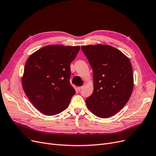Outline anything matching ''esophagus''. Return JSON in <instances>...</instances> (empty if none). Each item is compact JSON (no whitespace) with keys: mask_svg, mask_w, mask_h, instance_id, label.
I'll use <instances>...</instances> for the list:
<instances>
[{"mask_svg":"<svg viewBox=\"0 0 156 156\" xmlns=\"http://www.w3.org/2000/svg\"><path fill=\"white\" fill-rule=\"evenodd\" d=\"M83 88V86H80V87H78V88H77V90H79V91H80V90H81Z\"/></svg>","mask_w":156,"mask_h":156,"instance_id":"obj_1","label":"esophagus"}]
</instances>
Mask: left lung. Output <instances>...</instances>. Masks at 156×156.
I'll return each instance as SVG.
<instances>
[{
	"instance_id": "8db88e82",
	"label": "left lung",
	"mask_w": 156,
	"mask_h": 156,
	"mask_svg": "<svg viewBox=\"0 0 156 156\" xmlns=\"http://www.w3.org/2000/svg\"><path fill=\"white\" fill-rule=\"evenodd\" d=\"M93 72L92 94L87 107L95 116L106 118L120 111L132 94L134 79L131 63L119 50L109 45L82 46Z\"/></svg>"
}]
</instances>
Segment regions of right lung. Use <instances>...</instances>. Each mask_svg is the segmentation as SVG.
I'll return each instance as SVG.
<instances>
[{"mask_svg":"<svg viewBox=\"0 0 156 156\" xmlns=\"http://www.w3.org/2000/svg\"><path fill=\"white\" fill-rule=\"evenodd\" d=\"M79 46L43 47L26 61L22 79L23 89L34 107L48 116L66 109L76 90L70 83V63Z\"/></svg>","mask_w":156,"mask_h":156,"instance_id":"add662e5","label":"right lung"}]
</instances>
